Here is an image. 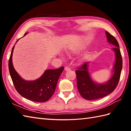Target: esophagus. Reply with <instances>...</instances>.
Here are the masks:
<instances>
[{"label": "esophagus", "instance_id": "1", "mask_svg": "<svg viewBox=\"0 0 131 131\" xmlns=\"http://www.w3.org/2000/svg\"><path fill=\"white\" fill-rule=\"evenodd\" d=\"M65 70L66 71H69V70H70V68H69V67H68V66H65Z\"/></svg>", "mask_w": 131, "mask_h": 131}]
</instances>
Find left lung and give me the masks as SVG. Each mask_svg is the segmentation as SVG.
<instances>
[{
	"mask_svg": "<svg viewBox=\"0 0 131 131\" xmlns=\"http://www.w3.org/2000/svg\"><path fill=\"white\" fill-rule=\"evenodd\" d=\"M107 41L113 44V50L115 52V63L114 66V74L110 80L105 84H98L94 83L88 71V64L86 62L77 68V87L83 98L87 100H93L107 96L112 93L117 87L120 79L122 69V57L118 41L109 32L106 31Z\"/></svg>",
	"mask_w": 131,
	"mask_h": 131,
	"instance_id": "8db88e82",
	"label": "left lung"
}]
</instances>
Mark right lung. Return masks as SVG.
I'll return each instance as SVG.
<instances>
[{"label":"right lung","instance_id":"right-lung-1","mask_svg":"<svg viewBox=\"0 0 131 131\" xmlns=\"http://www.w3.org/2000/svg\"><path fill=\"white\" fill-rule=\"evenodd\" d=\"M27 34L26 32L24 35ZM18 39L17 40V41ZM16 41V42H17ZM13 47L8 62L9 74L16 91L21 96L32 101L43 102L47 101L53 94L61 74L64 67L49 69L44 72L40 78L34 81H26L19 76L12 63Z\"/></svg>","mask_w":131,"mask_h":131}]
</instances>
